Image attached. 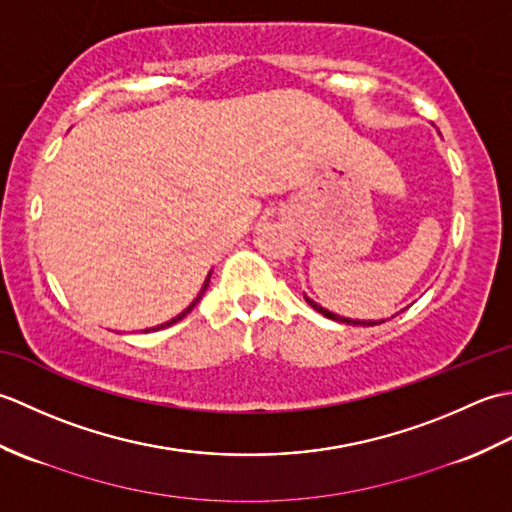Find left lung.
Listing matches in <instances>:
<instances>
[{"label": "left lung", "instance_id": "1", "mask_svg": "<svg viewBox=\"0 0 512 512\" xmlns=\"http://www.w3.org/2000/svg\"><path fill=\"white\" fill-rule=\"evenodd\" d=\"M306 301L310 303V308H314L317 312H321L323 317H328V319H332V321H339V323H347V325H378V323H385V319L383 321H354V319H345V317H339V314H334V312H330V310H325V308H321L317 301H312L310 297H306Z\"/></svg>", "mask_w": 512, "mask_h": 512}]
</instances>
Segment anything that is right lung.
<instances>
[{"instance_id": "1", "label": "right lung", "mask_w": 512, "mask_h": 512, "mask_svg": "<svg viewBox=\"0 0 512 512\" xmlns=\"http://www.w3.org/2000/svg\"><path fill=\"white\" fill-rule=\"evenodd\" d=\"M211 273H213V270H211ZM211 273H209V277H206V281H204V286H202V290H200V295L198 297H195L193 301H191V306L187 308V310H182L180 314H178V317H173L171 321H167V323H162V325H158V328H154V330H162V328H169V325H173V323H178L180 319H184V317H187V314L195 308V303H198L200 299H202V295H204V292H206V288H209V281H211ZM145 332H149V330H145Z\"/></svg>"}]
</instances>
